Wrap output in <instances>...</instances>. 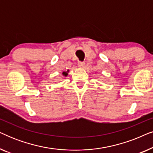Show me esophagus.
<instances>
[{
  "mask_svg": "<svg viewBox=\"0 0 153 153\" xmlns=\"http://www.w3.org/2000/svg\"><path fill=\"white\" fill-rule=\"evenodd\" d=\"M84 65H85V63L83 62H81V61H79L78 62V66L79 67V68H83V67H84Z\"/></svg>",
  "mask_w": 153,
  "mask_h": 153,
  "instance_id": "34e87169",
  "label": "esophagus"
}]
</instances>
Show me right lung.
<instances>
[{
    "instance_id": "right-lung-1",
    "label": "right lung",
    "mask_w": 153,
    "mask_h": 153,
    "mask_svg": "<svg viewBox=\"0 0 153 153\" xmlns=\"http://www.w3.org/2000/svg\"><path fill=\"white\" fill-rule=\"evenodd\" d=\"M68 72H62V74H63L64 76H67V75L68 74Z\"/></svg>"
}]
</instances>
